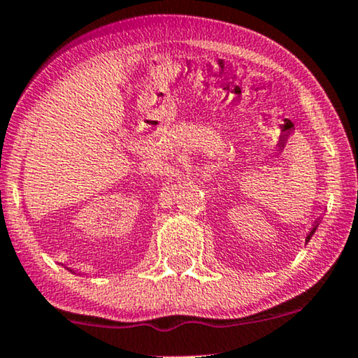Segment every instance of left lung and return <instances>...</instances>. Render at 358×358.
<instances>
[{
    "instance_id": "left-lung-1",
    "label": "left lung",
    "mask_w": 358,
    "mask_h": 358,
    "mask_svg": "<svg viewBox=\"0 0 358 358\" xmlns=\"http://www.w3.org/2000/svg\"><path fill=\"white\" fill-rule=\"evenodd\" d=\"M316 229H318V220H316V224L313 225V229H311V232L306 236V242H310V239H311V237H313V234H315Z\"/></svg>"
}]
</instances>
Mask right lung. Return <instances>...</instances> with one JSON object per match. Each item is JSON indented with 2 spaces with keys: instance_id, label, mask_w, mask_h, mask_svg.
Instances as JSON below:
<instances>
[{
  "instance_id": "right-lung-1",
  "label": "right lung",
  "mask_w": 358,
  "mask_h": 358,
  "mask_svg": "<svg viewBox=\"0 0 358 358\" xmlns=\"http://www.w3.org/2000/svg\"><path fill=\"white\" fill-rule=\"evenodd\" d=\"M72 273H73V271H72Z\"/></svg>"
}]
</instances>
